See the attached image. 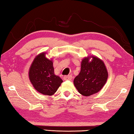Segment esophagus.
I'll use <instances>...</instances> for the list:
<instances>
[{"instance_id":"34e87169","label":"esophagus","mask_w":134,"mask_h":134,"mask_svg":"<svg viewBox=\"0 0 134 134\" xmlns=\"http://www.w3.org/2000/svg\"><path fill=\"white\" fill-rule=\"evenodd\" d=\"M64 80H71L72 79V76L71 75H68V76H65L63 77Z\"/></svg>"}]
</instances>
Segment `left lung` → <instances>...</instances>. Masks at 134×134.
Masks as SVG:
<instances>
[{
	"mask_svg": "<svg viewBox=\"0 0 134 134\" xmlns=\"http://www.w3.org/2000/svg\"><path fill=\"white\" fill-rule=\"evenodd\" d=\"M81 66L79 75L74 79V86L83 96H90L98 92L108 76L105 63L98 57L91 56L82 59Z\"/></svg>",
	"mask_w": 134,
	"mask_h": 134,
	"instance_id": "1",
	"label": "left lung"
}]
</instances>
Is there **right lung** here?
Masks as SVG:
<instances>
[{
  "label": "right lung",
  "mask_w": 134,
  "mask_h": 134,
  "mask_svg": "<svg viewBox=\"0 0 134 134\" xmlns=\"http://www.w3.org/2000/svg\"><path fill=\"white\" fill-rule=\"evenodd\" d=\"M46 53L36 57L29 70V78L31 84L39 93L52 95L63 82V80L54 73L52 60L46 57Z\"/></svg>",
  "instance_id": "obj_1"
}]
</instances>
